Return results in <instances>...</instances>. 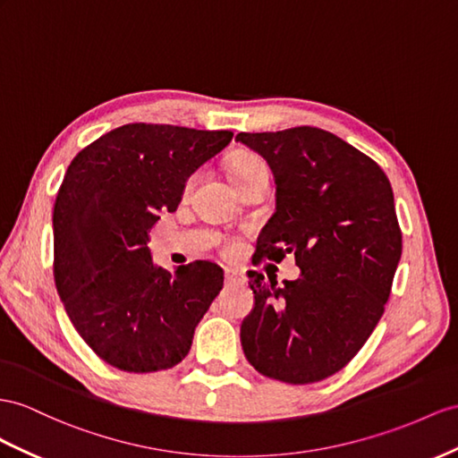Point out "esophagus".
Segmentation results:
<instances>
[{
	"instance_id": "obj_1",
	"label": "esophagus",
	"mask_w": 458,
	"mask_h": 458,
	"mask_svg": "<svg viewBox=\"0 0 458 458\" xmlns=\"http://www.w3.org/2000/svg\"><path fill=\"white\" fill-rule=\"evenodd\" d=\"M225 278H226L228 284H240L245 280L242 271H238V268H230V267L225 268Z\"/></svg>"
}]
</instances>
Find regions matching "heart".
<instances>
[{
	"instance_id": "b5f03b06",
	"label": "heart",
	"mask_w": 458,
	"mask_h": 458,
	"mask_svg": "<svg viewBox=\"0 0 458 458\" xmlns=\"http://www.w3.org/2000/svg\"><path fill=\"white\" fill-rule=\"evenodd\" d=\"M228 172H230V178L233 180V183H236V187H238L245 180L251 178L253 174L267 172V164H265V160L259 155H255V152H238V155L230 160ZM193 182H195V175H191V178L187 180L185 190H190V187L193 185ZM226 250L228 251L236 250V242H228Z\"/></svg>"
}]
</instances>
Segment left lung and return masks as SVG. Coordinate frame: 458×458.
<instances>
[{
	"instance_id": "1",
	"label": "left lung",
	"mask_w": 458,
	"mask_h": 458,
	"mask_svg": "<svg viewBox=\"0 0 458 458\" xmlns=\"http://www.w3.org/2000/svg\"><path fill=\"white\" fill-rule=\"evenodd\" d=\"M236 140L259 152L276 183V210L257 238L255 263L294 253L301 271L283 288L248 273L255 308L240 329L243 354L271 379H327L366 344L391 294L403 232L389 178L319 127Z\"/></svg>"
}]
</instances>
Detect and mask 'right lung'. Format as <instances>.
I'll return each instance as SVG.
<instances>
[{
  "label": "right lung",
  "mask_w": 458,
  "mask_h": 458,
  "mask_svg": "<svg viewBox=\"0 0 458 458\" xmlns=\"http://www.w3.org/2000/svg\"><path fill=\"white\" fill-rule=\"evenodd\" d=\"M232 131L127 123L69 164L54 205V278L77 333L110 366L170 369L225 283L210 261L155 265L148 230L178 208L190 175Z\"/></svg>",
  "instance_id": "add662e5"
}]
</instances>
